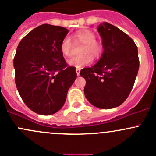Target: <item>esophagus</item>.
<instances>
[{
  "instance_id": "esophagus-1",
  "label": "esophagus",
  "mask_w": 156,
  "mask_h": 156,
  "mask_svg": "<svg viewBox=\"0 0 156 156\" xmlns=\"http://www.w3.org/2000/svg\"><path fill=\"white\" fill-rule=\"evenodd\" d=\"M80 70H81V69H80V67H76V74H77V76H79V75H80Z\"/></svg>"
}]
</instances>
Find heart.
I'll use <instances>...</instances> for the list:
<instances>
[{"label": "heart", "mask_w": 156, "mask_h": 156, "mask_svg": "<svg viewBox=\"0 0 156 156\" xmlns=\"http://www.w3.org/2000/svg\"><path fill=\"white\" fill-rule=\"evenodd\" d=\"M74 39L77 43L83 44L80 49L79 55L73 56L68 60V63L72 66L82 67L89 65L92 62V56L98 58L104 52V44L101 41L96 40V35L90 30L84 29L79 30L74 34ZM62 53L66 57H69L72 52V42L69 36H66L62 40L60 45Z\"/></svg>", "instance_id": "obj_1"}]
</instances>
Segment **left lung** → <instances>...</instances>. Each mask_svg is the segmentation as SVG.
Returning a JSON list of instances; mask_svg holds the SVG:
<instances>
[{"instance_id":"1","label":"left lung","mask_w":156,"mask_h":156,"mask_svg":"<svg viewBox=\"0 0 156 156\" xmlns=\"http://www.w3.org/2000/svg\"><path fill=\"white\" fill-rule=\"evenodd\" d=\"M104 44L100 60L80 70L86 81L84 93L94 107L111 109L121 105L129 95L139 69L137 46L122 30L108 22L98 28Z\"/></svg>"}]
</instances>
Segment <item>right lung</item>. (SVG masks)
I'll list each match as a JSON object with an SVG mask.
<instances>
[{
  "instance_id": "right-lung-1",
  "label": "right lung",
  "mask_w": 156,
  "mask_h": 156,
  "mask_svg": "<svg viewBox=\"0 0 156 156\" xmlns=\"http://www.w3.org/2000/svg\"><path fill=\"white\" fill-rule=\"evenodd\" d=\"M68 32L63 27L43 24L25 35L17 47L16 86L27 107L37 114L58 111L76 78V68L69 67L60 49Z\"/></svg>"
}]
</instances>
